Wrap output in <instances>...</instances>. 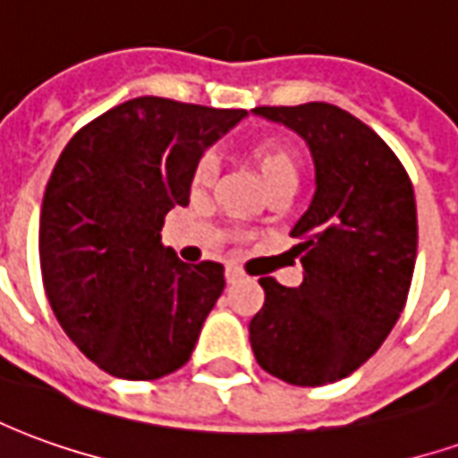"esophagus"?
Returning <instances> with one entry per match:
<instances>
[{"mask_svg": "<svg viewBox=\"0 0 458 458\" xmlns=\"http://www.w3.org/2000/svg\"><path fill=\"white\" fill-rule=\"evenodd\" d=\"M238 279H242V272H240V267H235V265H228V267H225V282H228V284H235Z\"/></svg>", "mask_w": 458, "mask_h": 458, "instance_id": "34e87169", "label": "esophagus"}]
</instances>
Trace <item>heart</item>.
Returning <instances> with one entry per match:
<instances>
[{
	"label": "heart",
	"instance_id": "obj_1",
	"mask_svg": "<svg viewBox=\"0 0 458 458\" xmlns=\"http://www.w3.org/2000/svg\"><path fill=\"white\" fill-rule=\"evenodd\" d=\"M248 159L259 174L265 189L272 193L277 189H297L301 176V157L299 151L282 137H262L248 147ZM216 159L210 154H203L191 171V191L206 193L216 181Z\"/></svg>",
	"mask_w": 458,
	"mask_h": 458
}]
</instances>
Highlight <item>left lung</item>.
<instances>
[{
    "label": "left lung",
    "mask_w": 458,
    "mask_h": 458,
    "mask_svg": "<svg viewBox=\"0 0 458 458\" xmlns=\"http://www.w3.org/2000/svg\"><path fill=\"white\" fill-rule=\"evenodd\" d=\"M307 140L317 193L292 228L301 287L259 277L250 321L262 370L299 387L336 383L380 348L400 318L417 258V206L403 161L336 105L255 107Z\"/></svg>",
    "instance_id": "left-lung-1"
}]
</instances>
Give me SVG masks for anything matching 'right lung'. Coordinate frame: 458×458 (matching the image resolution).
Instances as JSON below:
<instances>
[{
  "instance_id": "right-lung-1",
  "label": "right lung",
  "mask_w": 458,
  "mask_h": 458,
  "mask_svg": "<svg viewBox=\"0 0 458 458\" xmlns=\"http://www.w3.org/2000/svg\"><path fill=\"white\" fill-rule=\"evenodd\" d=\"M245 114L144 95L88 122L55 161L38 223L46 297L105 373L157 380L189 363L225 269L181 262L159 233L189 203L200 154Z\"/></svg>"
}]
</instances>
